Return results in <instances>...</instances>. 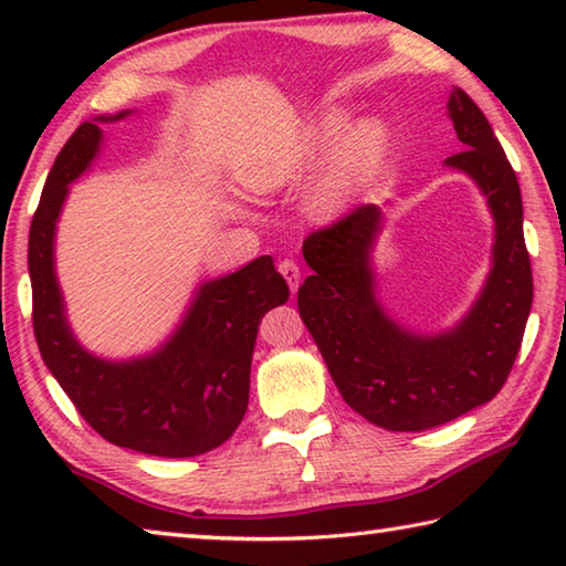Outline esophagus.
<instances>
[{
  "mask_svg": "<svg viewBox=\"0 0 566 566\" xmlns=\"http://www.w3.org/2000/svg\"><path fill=\"white\" fill-rule=\"evenodd\" d=\"M280 272H282V276L286 280V284H290L292 294H294L296 290H300V282H302L300 264H296L294 260H284V262H280Z\"/></svg>",
  "mask_w": 566,
  "mask_h": 566,
  "instance_id": "34e87169",
  "label": "esophagus"
}]
</instances>
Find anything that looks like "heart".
Returning <instances> with one entry per match:
<instances>
[{
	"mask_svg": "<svg viewBox=\"0 0 566 566\" xmlns=\"http://www.w3.org/2000/svg\"><path fill=\"white\" fill-rule=\"evenodd\" d=\"M347 126V109L334 107L322 112L282 147L260 157H249L237 171L239 181L256 195H266L300 177L337 144L327 165L314 179L306 205L319 217L344 212L377 175L389 151V127L379 117H361L349 130ZM344 128L348 132L344 133Z\"/></svg>",
	"mask_w": 566,
	"mask_h": 566,
	"instance_id": "b5f03b06",
	"label": "heart"
}]
</instances>
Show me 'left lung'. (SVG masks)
<instances>
[{"label": "left lung", "instance_id": "left-lung-1", "mask_svg": "<svg viewBox=\"0 0 566 566\" xmlns=\"http://www.w3.org/2000/svg\"><path fill=\"white\" fill-rule=\"evenodd\" d=\"M447 114L464 151L444 165L474 181L494 219L492 270L454 327L409 329L379 302L371 252L385 219L381 207L359 205L302 247L312 270L296 292L302 322L342 399L389 432L447 424L494 399L510 377L532 310L520 181L467 92L452 90Z\"/></svg>", "mask_w": 566, "mask_h": 566}]
</instances>
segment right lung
I'll use <instances>...</instances> for the list:
<instances>
[{"label": "right lung", "mask_w": 566, "mask_h": 566, "mask_svg": "<svg viewBox=\"0 0 566 566\" xmlns=\"http://www.w3.org/2000/svg\"><path fill=\"white\" fill-rule=\"evenodd\" d=\"M127 112L82 122L44 181L30 227L32 322L42 359L94 432L151 457H197L224 444L244 419L262 317L290 300L272 256L202 282L177 329L155 352L104 359L84 349L56 282L54 234L70 185L97 159L104 132Z\"/></svg>", "instance_id": "1"}]
</instances>
